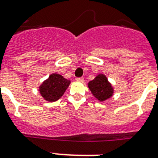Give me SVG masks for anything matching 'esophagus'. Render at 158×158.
I'll use <instances>...</instances> for the list:
<instances>
[{
  "label": "esophagus",
  "mask_w": 158,
  "mask_h": 158,
  "mask_svg": "<svg viewBox=\"0 0 158 158\" xmlns=\"http://www.w3.org/2000/svg\"><path fill=\"white\" fill-rule=\"evenodd\" d=\"M75 80L78 82H84V78H76Z\"/></svg>",
  "instance_id": "obj_1"
}]
</instances>
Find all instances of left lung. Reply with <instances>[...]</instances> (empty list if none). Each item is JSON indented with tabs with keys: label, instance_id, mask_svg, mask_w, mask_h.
Listing matches in <instances>:
<instances>
[{
	"label": "left lung",
	"instance_id": "1",
	"mask_svg": "<svg viewBox=\"0 0 158 158\" xmlns=\"http://www.w3.org/2000/svg\"><path fill=\"white\" fill-rule=\"evenodd\" d=\"M93 96L100 102H104L113 96V88L104 74L100 73L88 84Z\"/></svg>",
	"mask_w": 158,
	"mask_h": 158
}]
</instances>
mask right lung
Instances as JSON below:
<instances>
[{"label": "right lung", "mask_w": 158, "mask_h": 158, "mask_svg": "<svg viewBox=\"0 0 158 158\" xmlns=\"http://www.w3.org/2000/svg\"><path fill=\"white\" fill-rule=\"evenodd\" d=\"M69 85V79H66L57 73H52L39 87L40 93L45 101L56 102L62 97Z\"/></svg>", "instance_id": "right-lung-1"}]
</instances>
